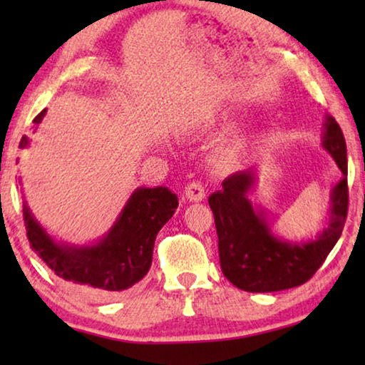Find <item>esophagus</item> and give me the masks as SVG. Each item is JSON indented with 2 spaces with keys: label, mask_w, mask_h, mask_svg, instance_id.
<instances>
[{
  "label": "esophagus",
  "mask_w": 365,
  "mask_h": 365,
  "mask_svg": "<svg viewBox=\"0 0 365 365\" xmlns=\"http://www.w3.org/2000/svg\"><path fill=\"white\" fill-rule=\"evenodd\" d=\"M184 192H186V197L189 199V201H192V202H199L206 197V189H204V186L199 181L189 182L186 186V191Z\"/></svg>",
  "instance_id": "obj_1"
}]
</instances>
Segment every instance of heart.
<instances>
[{
  "label": "heart",
  "instance_id": "1",
  "mask_svg": "<svg viewBox=\"0 0 365 365\" xmlns=\"http://www.w3.org/2000/svg\"><path fill=\"white\" fill-rule=\"evenodd\" d=\"M229 116L226 113L221 114H212L209 116L207 123L216 124V123H226ZM254 144H256V138L251 133H239L234 134L231 139H227L226 143H222L221 146L214 153V164L221 169H234L246 161L249 153L252 151Z\"/></svg>",
  "mask_w": 365,
  "mask_h": 365
}]
</instances>
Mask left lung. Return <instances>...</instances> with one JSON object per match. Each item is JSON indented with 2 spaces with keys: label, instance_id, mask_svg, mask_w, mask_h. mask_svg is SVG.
<instances>
[{
  "label": "left lung",
  "instance_id": "8db88e82",
  "mask_svg": "<svg viewBox=\"0 0 365 365\" xmlns=\"http://www.w3.org/2000/svg\"><path fill=\"white\" fill-rule=\"evenodd\" d=\"M324 148L331 153L342 178L331 192L329 226L309 242H289L274 236L262 211H256L247 194L254 171L234 173L222 181L221 191L209 196L217 231L219 262L234 286L247 292H276L307 282L326 261L341 237L347 217V149L342 129L326 118Z\"/></svg>",
  "mask_w": 365,
  "mask_h": 365
}]
</instances>
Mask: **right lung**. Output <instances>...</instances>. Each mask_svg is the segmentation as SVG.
<instances>
[{
  "mask_svg": "<svg viewBox=\"0 0 365 365\" xmlns=\"http://www.w3.org/2000/svg\"><path fill=\"white\" fill-rule=\"evenodd\" d=\"M43 109L34 124L41 123ZM23 136L19 148L28 146ZM178 196L168 187H139L129 197L114 226L93 246L56 242L24 202L23 216L29 246L63 281L94 296H113L133 287L153 262L158 232L173 217Z\"/></svg>",
  "mask_w": 365,
  "mask_h": 365,
  "instance_id": "right-lung-1",
  "label": "right lung"
}]
</instances>
